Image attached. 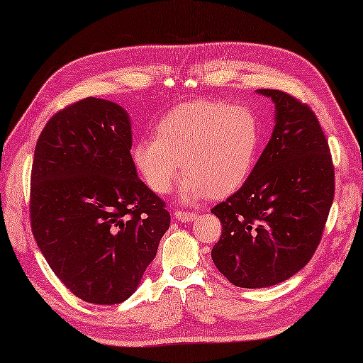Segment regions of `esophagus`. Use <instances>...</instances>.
Wrapping results in <instances>:
<instances>
[{
	"label": "esophagus",
	"mask_w": 363,
	"mask_h": 363,
	"mask_svg": "<svg viewBox=\"0 0 363 363\" xmlns=\"http://www.w3.org/2000/svg\"><path fill=\"white\" fill-rule=\"evenodd\" d=\"M174 218H176V221H181V223H190V221H194L196 218V213L195 212H186V211H176Z\"/></svg>",
	"instance_id": "obj_1"
}]
</instances>
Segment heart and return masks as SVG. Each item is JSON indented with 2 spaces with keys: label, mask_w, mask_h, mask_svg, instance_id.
Segmentation results:
<instances>
[{
  "label": "heart",
  "mask_w": 363,
  "mask_h": 363,
  "mask_svg": "<svg viewBox=\"0 0 363 363\" xmlns=\"http://www.w3.org/2000/svg\"><path fill=\"white\" fill-rule=\"evenodd\" d=\"M260 145L257 117L245 106L196 99L169 111L157 123L156 138L145 137L130 148L143 182L167 194L182 174L179 199H221L248 179ZM182 167H179V164Z\"/></svg>",
  "instance_id": "1"
}]
</instances>
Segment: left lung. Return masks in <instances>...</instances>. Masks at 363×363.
<instances>
[{
    "label": "left lung",
    "instance_id": "1",
    "mask_svg": "<svg viewBox=\"0 0 363 363\" xmlns=\"http://www.w3.org/2000/svg\"><path fill=\"white\" fill-rule=\"evenodd\" d=\"M257 94L274 103L272 138L240 190L212 209L223 226L212 260L243 289L272 287L307 265L335 189L329 145L309 106L279 90Z\"/></svg>",
    "mask_w": 363,
    "mask_h": 363
}]
</instances>
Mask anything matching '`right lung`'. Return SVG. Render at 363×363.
I'll return each instance as SVG.
<instances>
[{"label":"right lung","mask_w":363,"mask_h":363,"mask_svg":"<svg viewBox=\"0 0 363 363\" xmlns=\"http://www.w3.org/2000/svg\"><path fill=\"white\" fill-rule=\"evenodd\" d=\"M133 130L117 103L86 98L57 112L38 137L30 226L65 287L90 304H118L156 257L169 213L138 179Z\"/></svg>","instance_id":"1"}]
</instances>
